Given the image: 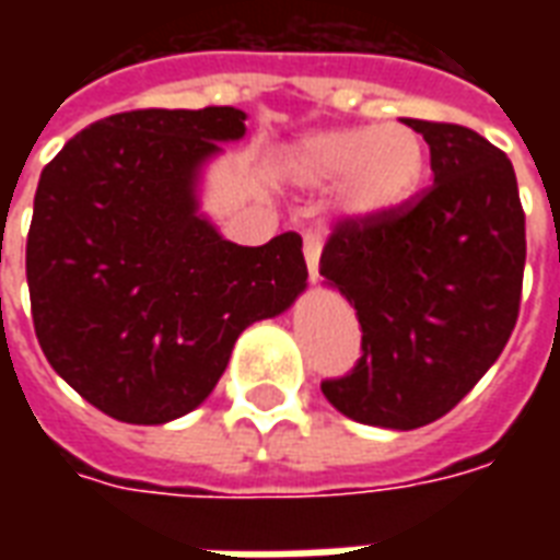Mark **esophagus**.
<instances>
[{
    "instance_id": "esophagus-1",
    "label": "esophagus",
    "mask_w": 560,
    "mask_h": 560,
    "mask_svg": "<svg viewBox=\"0 0 560 560\" xmlns=\"http://www.w3.org/2000/svg\"><path fill=\"white\" fill-rule=\"evenodd\" d=\"M303 255H305V267H308V279L317 281L320 279V240L312 236V233L303 240Z\"/></svg>"
}]
</instances>
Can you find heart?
<instances>
[{"label":"heart","mask_w":560,"mask_h":560,"mask_svg":"<svg viewBox=\"0 0 560 560\" xmlns=\"http://www.w3.org/2000/svg\"><path fill=\"white\" fill-rule=\"evenodd\" d=\"M281 176L296 188L336 185V207L348 219H375L401 207L425 171L422 138L411 126H345L308 131L284 147Z\"/></svg>","instance_id":"b5f03b06"}]
</instances>
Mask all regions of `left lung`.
I'll list each match as a JSON object with an SVG mask.
<instances>
[{"mask_svg":"<svg viewBox=\"0 0 560 560\" xmlns=\"http://www.w3.org/2000/svg\"><path fill=\"white\" fill-rule=\"evenodd\" d=\"M405 126L429 143L434 185L401 212L339 224L320 255L324 284L363 327L357 369L320 389L345 417L396 432L444 417L492 369L525 272L510 159L465 126Z\"/></svg>","mask_w":560,"mask_h":560,"instance_id":"obj_1","label":"left lung"}]
</instances>
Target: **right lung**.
Segmentation results:
<instances>
[{
	"mask_svg": "<svg viewBox=\"0 0 560 560\" xmlns=\"http://www.w3.org/2000/svg\"><path fill=\"white\" fill-rule=\"evenodd\" d=\"M245 110H131L92 122L44 167L26 281L47 363L98 411L161 425L209 399L245 327L308 288L303 240H224L209 164Z\"/></svg>",
	"mask_w": 560,
	"mask_h": 560,
	"instance_id": "1",
	"label": "right lung"
}]
</instances>
